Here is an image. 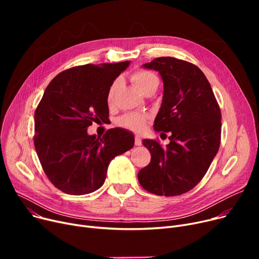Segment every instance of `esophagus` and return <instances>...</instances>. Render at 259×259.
<instances>
[{"mask_svg": "<svg viewBox=\"0 0 259 259\" xmlns=\"http://www.w3.org/2000/svg\"><path fill=\"white\" fill-rule=\"evenodd\" d=\"M135 146H142V139L139 135L135 137Z\"/></svg>", "mask_w": 259, "mask_h": 259, "instance_id": "obj_1", "label": "esophagus"}]
</instances>
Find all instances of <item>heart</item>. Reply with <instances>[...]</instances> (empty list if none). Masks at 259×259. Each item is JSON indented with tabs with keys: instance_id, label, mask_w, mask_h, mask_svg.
<instances>
[{
	"instance_id": "b5f03b06",
	"label": "heart",
	"mask_w": 259,
	"mask_h": 259,
	"mask_svg": "<svg viewBox=\"0 0 259 259\" xmlns=\"http://www.w3.org/2000/svg\"><path fill=\"white\" fill-rule=\"evenodd\" d=\"M133 83L138 86V88L143 91L146 87L150 86L152 84H158V77L156 74H154L151 71L148 70H138L135 71L132 76H131ZM119 81L115 80L114 83L110 86L108 91V102L110 103L113 100L114 93L118 87ZM146 120H147V115L142 114V113H128L125 114L124 116H121L118 120L117 124L120 127H124L127 129H130L132 131L139 132L142 131L145 126H146Z\"/></svg>"
}]
</instances>
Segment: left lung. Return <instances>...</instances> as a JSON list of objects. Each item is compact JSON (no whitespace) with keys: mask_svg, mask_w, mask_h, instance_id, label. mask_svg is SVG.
Listing matches in <instances>:
<instances>
[{"mask_svg":"<svg viewBox=\"0 0 259 259\" xmlns=\"http://www.w3.org/2000/svg\"><path fill=\"white\" fill-rule=\"evenodd\" d=\"M142 67L158 71L162 79L164 93L154 129L171 135L166 148L156 141H143L151 161L139 172V182L156 195H181L202 180L219 152L221 109L209 80L197 66L164 57Z\"/></svg>","mask_w":259,"mask_h":259,"instance_id":"1","label":"left lung"}]
</instances>
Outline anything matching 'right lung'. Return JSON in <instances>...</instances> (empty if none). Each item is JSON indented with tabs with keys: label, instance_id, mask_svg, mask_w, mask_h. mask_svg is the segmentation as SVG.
<instances>
[{
	"label": "right lung",
	"instance_id": "right-lung-1",
	"mask_svg": "<svg viewBox=\"0 0 259 259\" xmlns=\"http://www.w3.org/2000/svg\"><path fill=\"white\" fill-rule=\"evenodd\" d=\"M130 61L87 64L59 73L34 113V147L49 181L62 192L84 195L100 189L110 161L134 146V135L109 129L89 135L93 121L109 114L108 91Z\"/></svg>",
	"mask_w": 259,
	"mask_h": 259
}]
</instances>
